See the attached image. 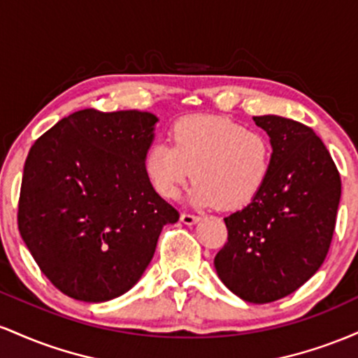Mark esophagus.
Listing matches in <instances>:
<instances>
[{
  "instance_id": "esophagus-1",
  "label": "esophagus",
  "mask_w": 358,
  "mask_h": 358,
  "mask_svg": "<svg viewBox=\"0 0 358 358\" xmlns=\"http://www.w3.org/2000/svg\"><path fill=\"white\" fill-rule=\"evenodd\" d=\"M180 219H182L183 224H187V225H193V224H195V222H199V220H200V217H199V215H195V213L183 212L182 215H180Z\"/></svg>"
}]
</instances>
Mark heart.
Instances as JSON below:
<instances>
[{
  "label": "heart",
  "mask_w": 358,
  "mask_h": 358,
  "mask_svg": "<svg viewBox=\"0 0 358 358\" xmlns=\"http://www.w3.org/2000/svg\"><path fill=\"white\" fill-rule=\"evenodd\" d=\"M271 162L273 146L259 131L227 117L193 116L171 127V145L155 143L148 150L145 170L165 199L178 196L193 175V202L236 210L262 192Z\"/></svg>",
  "instance_id": "b5f03b06"
}]
</instances>
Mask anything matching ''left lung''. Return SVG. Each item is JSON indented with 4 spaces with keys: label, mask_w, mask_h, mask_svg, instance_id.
I'll return each mask as SVG.
<instances>
[{
    "label": "left lung",
    "mask_w": 358,
    "mask_h": 358,
    "mask_svg": "<svg viewBox=\"0 0 358 358\" xmlns=\"http://www.w3.org/2000/svg\"><path fill=\"white\" fill-rule=\"evenodd\" d=\"M273 146L269 178L248 207L225 217L227 242L217 274L249 303L294 293L323 264L334 239L342 180L311 127L279 116H254Z\"/></svg>",
    "instance_id": "1"
}]
</instances>
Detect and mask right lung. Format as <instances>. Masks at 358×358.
Returning <instances> with one entry per match:
<instances>
[{"label": "right lung", "instance_id": "1", "mask_svg": "<svg viewBox=\"0 0 358 358\" xmlns=\"http://www.w3.org/2000/svg\"><path fill=\"white\" fill-rule=\"evenodd\" d=\"M156 121L138 109H82L30 148L18 231L67 296L101 303L124 294L150 264L163 225L180 219L145 170Z\"/></svg>", "mask_w": 358, "mask_h": 358}]
</instances>
